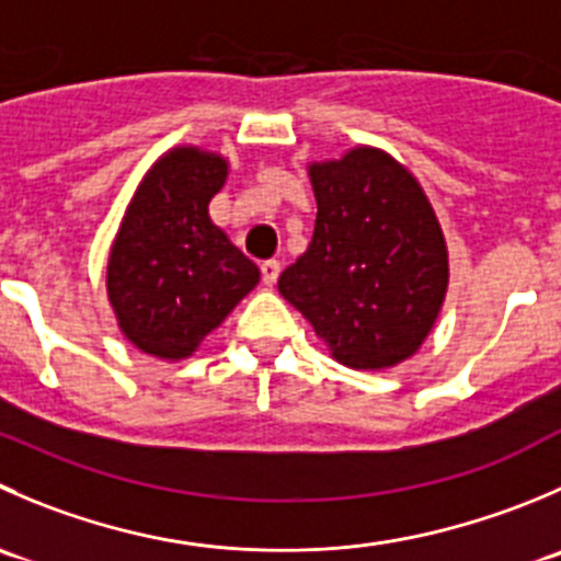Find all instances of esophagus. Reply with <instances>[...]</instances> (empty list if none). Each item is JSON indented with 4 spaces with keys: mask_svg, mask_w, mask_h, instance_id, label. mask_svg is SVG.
I'll list each match as a JSON object with an SVG mask.
<instances>
[{
    "mask_svg": "<svg viewBox=\"0 0 561 561\" xmlns=\"http://www.w3.org/2000/svg\"><path fill=\"white\" fill-rule=\"evenodd\" d=\"M260 274H263V282L265 285H274L276 279H279L282 274V263L279 260H265V263H260Z\"/></svg>",
    "mask_w": 561,
    "mask_h": 561,
    "instance_id": "34e87169",
    "label": "esophagus"
}]
</instances>
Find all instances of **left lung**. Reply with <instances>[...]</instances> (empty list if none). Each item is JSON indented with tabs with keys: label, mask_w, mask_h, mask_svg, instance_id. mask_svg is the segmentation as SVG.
Returning a JSON list of instances; mask_svg holds the SVG:
<instances>
[{
	"label": "left lung",
	"mask_w": 561,
	"mask_h": 561,
	"mask_svg": "<svg viewBox=\"0 0 561 561\" xmlns=\"http://www.w3.org/2000/svg\"><path fill=\"white\" fill-rule=\"evenodd\" d=\"M318 219L279 293L353 369L394 367L431 334L447 293L442 227L413 175L373 148L309 167Z\"/></svg>",
	"instance_id": "obj_1"
}]
</instances>
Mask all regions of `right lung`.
I'll list each match as a JSON object with an SVG mask.
<instances>
[{"label": "right lung", "mask_w": 561, "mask_h": 561, "mask_svg": "<svg viewBox=\"0 0 561 561\" xmlns=\"http://www.w3.org/2000/svg\"><path fill=\"white\" fill-rule=\"evenodd\" d=\"M227 164L167 153L130 199L108 254V301L123 334L159 358H186L257 285L260 271L210 221Z\"/></svg>", "instance_id": "right-lung-1"}]
</instances>
